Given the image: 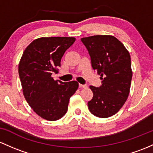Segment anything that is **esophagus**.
Segmentation results:
<instances>
[{
    "label": "esophagus",
    "instance_id": "34e87169",
    "mask_svg": "<svg viewBox=\"0 0 153 153\" xmlns=\"http://www.w3.org/2000/svg\"><path fill=\"white\" fill-rule=\"evenodd\" d=\"M79 87H80V88H87V86L86 85H82V84H79Z\"/></svg>",
    "mask_w": 153,
    "mask_h": 153
}]
</instances>
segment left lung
<instances>
[{"label":"left lung","instance_id":"obj_1","mask_svg":"<svg viewBox=\"0 0 153 153\" xmlns=\"http://www.w3.org/2000/svg\"><path fill=\"white\" fill-rule=\"evenodd\" d=\"M92 67L102 79L100 87L90 86L93 97L88 108L99 118L114 116L122 108L129 95L132 77L130 54L122 42L112 35L83 37Z\"/></svg>","mask_w":153,"mask_h":153}]
</instances>
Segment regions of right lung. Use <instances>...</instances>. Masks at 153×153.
I'll list each match as a JSON object with an SVG mask.
<instances>
[{
    "label": "right lung",
    "mask_w": 153,
    "mask_h": 153,
    "mask_svg": "<svg viewBox=\"0 0 153 153\" xmlns=\"http://www.w3.org/2000/svg\"><path fill=\"white\" fill-rule=\"evenodd\" d=\"M75 37H40L26 48L19 63V75L26 100L34 112L48 121H56L66 114L70 97L76 92V81L55 80L63 54Z\"/></svg>",
    "instance_id": "1"
}]
</instances>
